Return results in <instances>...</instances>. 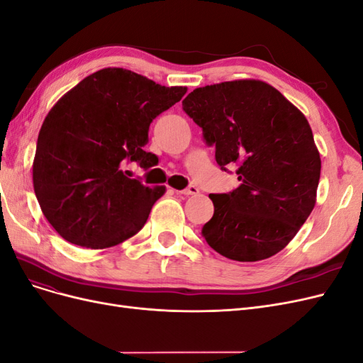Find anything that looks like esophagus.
<instances>
[{
  "label": "esophagus",
  "instance_id": "esophagus-1",
  "mask_svg": "<svg viewBox=\"0 0 363 363\" xmlns=\"http://www.w3.org/2000/svg\"><path fill=\"white\" fill-rule=\"evenodd\" d=\"M199 192H200L199 188H196V186H194V184L188 186V188L183 189V191H177V194H182V195H196Z\"/></svg>",
  "mask_w": 363,
  "mask_h": 363
}]
</instances>
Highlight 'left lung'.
<instances>
[{
    "mask_svg": "<svg viewBox=\"0 0 363 363\" xmlns=\"http://www.w3.org/2000/svg\"><path fill=\"white\" fill-rule=\"evenodd\" d=\"M183 111L203 128L223 171L238 164L240 184L211 194L215 212L201 235L216 252L257 262L286 247L316 201L321 159L306 116L260 80L199 87Z\"/></svg>",
    "mask_w": 363,
    "mask_h": 363,
    "instance_id": "obj_1",
    "label": "left lung"
}]
</instances>
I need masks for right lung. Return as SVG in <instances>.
<instances>
[{
  "instance_id": "1",
  "label": "right lung",
  "mask_w": 363,
  "mask_h": 363,
  "mask_svg": "<svg viewBox=\"0 0 363 363\" xmlns=\"http://www.w3.org/2000/svg\"><path fill=\"white\" fill-rule=\"evenodd\" d=\"M167 87L123 68L86 77L56 103L40 127L33 186L52 228L71 244L113 247L136 235L164 186L130 179L124 163L148 169L142 150L152 119L182 100Z\"/></svg>"
}]
</instances>
